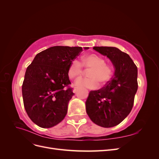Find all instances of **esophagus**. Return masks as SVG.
Instances as JSON below:
<instances>
[{
    "label": "esophagus",
    "mask_w": 159,
    "mask_h": 159,
    "mask_svg": "<svg viewBox=\"0 0 159 159\" xmlns=\"http://www.w3.org/2000/svg\"><path fill=\"white\" fill-rule=\"evenodd\" d=\"M77 91H78V88H75L73 89V92L74 93H76Z\"/></svg>",
    "instance_id": "34e87169"
}]
</instances>
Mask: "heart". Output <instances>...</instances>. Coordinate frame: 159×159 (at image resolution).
<instances>
[{"label": "heart", "mask_w": 159, "mask_h": 159, "mask_svg": "<svg viewBox=\"0 0 159 159\" xmlns=\"http://www.w3.org/2000/svg\"><path fill=\"white\" fill-rule=\"evenodd\" d=\"M84 67L89 70V78H81L75 81V85L80 88L88 89L97 88L100 82L105 85L111 80L113 69L111 66L105 64L103 57L95 54H89L81 57V62L74 60L72 61L68 69V76L70 79L80 78L84 74Z\"/></svg>", "instance_id": "b5f03b06"}]
</instances>
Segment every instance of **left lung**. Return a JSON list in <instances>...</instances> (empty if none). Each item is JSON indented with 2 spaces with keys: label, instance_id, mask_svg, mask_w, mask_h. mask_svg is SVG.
<instances>
[{
  "label": "left lung",
  "instance_id": "8db88e82",
  "mask_svg": "<svg viewBox=\"0 0 159 159\" xmlns=\"http://www.w3.org/2000/svg\"><path fill=\"white\" fill-rule=\"evenodd\" d=\"M115 66L114 78L104 87L90 91L86 111L94 123L103 127L116 126L127 117L137 91V68L130 56L115 47L95 46Z\"/></svg>",
  "mask_w": 159,
  "mask_h": 159
}]
</instances>
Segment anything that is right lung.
<instances>
[{
	"label": "right lung",
	"mask_w": 159,
	"mask_h": 159,
	"mask_svg": "<svg viewBox=\"0 0 159 159\" xmlns=\"http://www.w3.org/2000/svg\"><path fill=\"white\" fill-rule=\"evenodd\" d=\"M82 51L81 47L53 46L38 53L28 66L22 86L24 106L38 126L50 128L64 119L74 95L68 69Z\"/></svg>",
	"instance_id": "right-lung-1"
}]
</instances>
